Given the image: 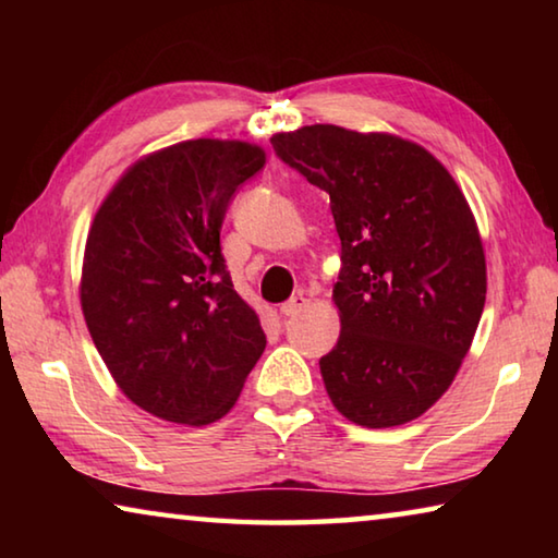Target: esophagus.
<instances>
[{"instance_id": "1", "label": "esophagus", "mask_w": 558, "mask_h": 558, "mask_svg": "<svg viewBox=\"0 0 558 558\" xmlns=\"http://www.w3.org/2000/svg\"><path fill=\"white\" fill-rule=\"evenodd\" d=\"M307 305H310V300H307L305 295H292L288 302H282V305H280V315L295 317V315H300L302 310H305Z\"/></svg>"}]
</instances>
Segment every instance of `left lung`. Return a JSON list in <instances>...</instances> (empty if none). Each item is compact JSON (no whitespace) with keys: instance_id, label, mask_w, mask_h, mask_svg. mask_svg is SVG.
Returning <instances> with one entry per match:
<instances>
[{"instance_id":"obj_1","label":"left lung","mask_w":558,"mask_h":558,"mask_svg":"<svg viewBox=\"0 0 558 558\" xmlns=\"http://www.w3.org/2000/svg\"><path fill=\"white\" fill-rule=\"evenodd\" d=\"M329 194L342 241L327 396L364 428L403 426L450 389L487 295L485 248L456 179L391 132L305 125L270 137Z\"/></svg>"}]
</instances>
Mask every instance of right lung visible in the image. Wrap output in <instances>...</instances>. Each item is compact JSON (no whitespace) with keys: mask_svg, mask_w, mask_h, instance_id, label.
<instances>
[{"mask_svg":"<svg viewBox=\"0 0 558 558\" xmlns=\"http://www.w3.org/2000/svg\"><path fill=\"white\" fill-rule=\"evenodd\" d=\"M263 165L243 140H184L130 165L90 223L83 317L120 391L157 418H223L266 349L219 241L233 192Z\"/></svg>","mask_w":558,"mask_h":558,"instance_id":"obj_1","label":"right lung"}]
</instances>
